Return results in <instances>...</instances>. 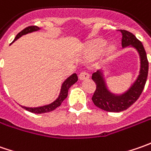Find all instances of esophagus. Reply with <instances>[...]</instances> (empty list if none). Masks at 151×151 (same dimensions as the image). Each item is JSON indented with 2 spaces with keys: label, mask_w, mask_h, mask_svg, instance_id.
<instances>
[{
  "label": "esophagus",
  "mask_w": 151,
  "mask_h": 151,
  "mask_svg": "<svg viewBox=\"0 0 151 151\" xmlns=\"http://www.w3.org/2000/svg\"><path fill=\"white\" fill-rule=\"evenodd\" d=\"M89 74L87 72H86L84 70H82V71H81V72L79 73V76L78 77L80 80H86V79L89 78Z\"/></svg>",
  "instance_id": "obj_1"
}]
</instances>
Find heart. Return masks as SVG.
<instances>
[{"label": "heart", "instance_id": "1", "mask_svg": "<svg viewBox=\"0 0 151 151\" xmlns=\"http://www.w3.org/2000/svg\"><path fill=\"white\" fill-rule=\"evenodd\" d=\"M107 45V42L103 39H96L92 42L90 46V53L92 55H98L103 52L105 47ZM114 50V46L111 45L107 49V53H112Z\"/></svg>", "mask_w": 151, "mask_h": 151}]
</instances>
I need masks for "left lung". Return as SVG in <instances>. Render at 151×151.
<instances>
[{
  "instance_id": "left-lung-1",
  "label": "left lung",
  "mask_w": 151,
  "mask_h": 151,
  "mask_svg": "<svg viewBox=\"0 0 151 151\" xmlns=\"http://www.w3.org/2000/svg\"><path fill=\"white\" fill-rule=\"evenodd\" d=\"M122 33V46L132 45L134 47L140 56V74L136 81L129 90L121 96H115L107 89L104 79L101 71L92 73L91 79L96 83V87L91 100L96 107L107 112H122L132 106L141 95L148 76L149 62L146 52L142 43L132 33L126 30H119Z\"/></svg>"
}]
</instances>
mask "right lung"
Wrapping results in <instances>:
<instances>
[{"instance_id": "right-lung-1", "label": "right lung", "mask_w": 151, "mask_h": 151, "mask_svg": "<svg viewBox=\"0 0 151 151\" xmlns=\"http://www.w3.org/2000/svg\"><path fill=\"white\" fill-rule=\"evenodd\" d=\"M39 29V27L37 26H29L24 28L23 30H22L15 38V40H17V38H19L21 36L24 35V34H27L28 32H34V31H38ZM13 41V42H14ZM78 80V76L76 74H73L72 76H70L69 78H67L64 83L62 84V86H61V91H60V94L59 97L55 100L54 102H52L51 104H49V105H46V106H43V107H22L24 109H26L27 111L31 112V113H49V112H51L53 110H55L56 107H58L59 106H60L62 101H64L65 98L67 97V95H68V90L70 89V87L72 86L73 84H75Z\"/></svg>"}]
</instances>
